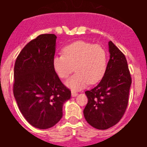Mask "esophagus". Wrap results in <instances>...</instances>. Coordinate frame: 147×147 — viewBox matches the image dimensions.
<instances>
[{
  "label": "esophagus",
  "instance_id": "1",
  "mask_svg": "<svg viewBox=\"0 0 147 147\" xmlns=\"http://www.w3.org/2000/svg\"><path fill=\"white\" fill-rule=\"evenodd\" d=\"M77 95H78V93H76V92H75V91H72V92H71V96H72L73 97L76 96Z\"/></svg>",
  "mask_w": 147,
  "mask_h": 147
}]
</instances>
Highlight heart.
<instances>
[{"mask_svg": "<svg viewBox=\"0 0 147 147\" xmlns=\"http://www.w3.org/2000/svg\"><path fill=\"white\" fill-rule=\"evenodd\" d=\"M62 54L53 58V67L59 77L67 79L75 67L77 73L66 82L73 90H80L89 83L99 82L107 71L108 52L98 44L79 40L65 45Z\"/></svg>", "mask_w": 147, "mask_h": 147, "instance_id": "obj_1", "label": "heart"}]
</instances>
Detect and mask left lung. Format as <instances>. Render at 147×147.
Listing matches in <instances>:
<instances>
[{"mask_svg": "<svg viewBox=\"0 0 147 147\" xmlns=\"http://www.w3.org/2000/svg\"><path fill=\"white\" fill-rule=\"evenodd\" d=\"M110 59L98 85L85 91L88 102L83 113L96 129H107L121 120L127 109L132 79L123 53L110 41Z\"/></svg>", "mask_w": 147, "mask_h": 147, "instance_id": "1", "label": "left lung"}]
</instances>
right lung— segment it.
Listing matches in <instances>:
<instances>
[{"instance_id": "right-lung-1", "label": "right lung", "mask_w": 147, "mask_h": 147, "mask_svg": "<svg viewBox=\"0 0 147 147\" xmlns=\"http://www.w3.org/2000/svg\"><path fill=\"white\" fill-rule=\"evenodd\" d=\"M57 36L44 34L30 41L17 57L13 93L26 120L38 129H49L62 117V106L71 90L52 65Z\"/></svg>"}]
</instances>
